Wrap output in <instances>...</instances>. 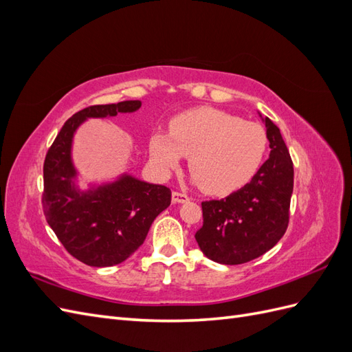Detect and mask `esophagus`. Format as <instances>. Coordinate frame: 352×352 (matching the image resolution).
<instances>
[{
  "mask_svg": "<svg viewBox=\"0 0 352 352\" xmlns=\"http://www.w3.org/2000/svg\"><path fill=\"white\" fill-rule=\"evenodd\" d=\"M172 199H173V202H188L189 201V195H186V194H184V192H177V190H173V194H172Z\"/></svg>",
  "mask_w": 352,
  "mask_h": 352,
  "instance_id": "1",
  "label": "esophagus"
}]
</instances>
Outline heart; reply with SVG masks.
<instances>
[{"instance_id": "obj_1", "label": "heart", "mask_w": 352, "mask_h": 352, "mask_svg": "<svg viewBox=\"0 0 352 352\" xmlns=\"http://www.w3.org/2000/svg\"><path fill=\"white\" fill-rule=\"evenodd\" d=\"M267 144L260 123L198 107L173 117L168 133H154L150 153L162 170L176 168L182 155L189 157V172L201 188L212 195H228L257 175Z\"/></svg>"}]
</instances>
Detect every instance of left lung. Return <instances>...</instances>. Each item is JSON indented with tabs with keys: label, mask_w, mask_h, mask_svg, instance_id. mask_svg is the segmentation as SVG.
I'll list each match as a JSON object with an SVG mask.
<instances>
[{
	"label": "left lung",
	"mask_w": 352,
	"mask_h": 352,
	"mask_svg": "<svg viewBox=\"0 0 352 352\" xmlns=\"http://www.w3.org/2000/svg\"><path fill=\"white\" fill-rule=\"evenodd\" d=\"M270 157L250 184L225 199L202 201L201 251L220 264H243L267 252L289 225L294 163L279 127L264 119Z\"/></svg>",
	"instance_id": "1"
}]
</instances>
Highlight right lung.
Instances as JSON below:
<instances>
[{"label":"right lung","mask_w":352,"mask_h":352,"mask_svg":"<svg viewBox=\"0 0 352 352\" xmlns=\"http://www.w3.org/2000/svg\"><path fill=\"white\" fill-rule=\"evenodd\" d=\"M141 101L89 105L73 114L50 146L44 162L42 210L51 229L74 258L109 267L123 263L144 243L154 219L172 202L167 186L151 185L131 176L79 194L72 186V138L87 117L132 113Z\"/></svg>","instance_id":"right-lung-1"}]
</instances>
